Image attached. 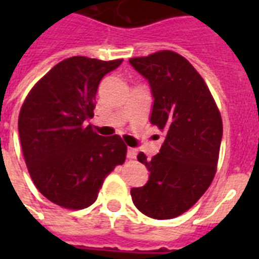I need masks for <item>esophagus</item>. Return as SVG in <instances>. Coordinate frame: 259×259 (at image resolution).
<instances>
[{
    "mask_svg": "<svg viewBox=\"0 0 259 259\" xmlns=\"http://www.w3.org/2000/svg\"><path fill=\"white\" fill-rule=\"evenodd\" d=\"M137 157V149H134V148H129L127 149V158H136Z\"/></svg>",
    "mask_w": 259,
    "mask_h": 259,
    "instance_id": "obj_1",
    "label": "esophagus"
}]
</instances>
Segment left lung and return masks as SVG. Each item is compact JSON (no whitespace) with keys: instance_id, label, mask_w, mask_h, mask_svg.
Instances as JSON below:
<instances>
[{"instance_id":"left-lung-1","label":"left lung","mask_w":259,"mask_h":259,"mask_svg":"<svg viewBox=\"0 0 259 259\" xmlns=\"http://www.w3.org/2000/svg\"><path fill=\"white\" fill-rule=\"evenodd\" d=\"M129 63L149 82L150 122L165 133L152 160L138 153L149 180L132 188V199L146 217L172 219L188 211L212 183L223 136L221 113L203 78L181 55L160 51Z\"/></svg>"}]
</instances>
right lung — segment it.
<instances>
[{"mask_svg":"<svg viewBox=\"0 0 259 259\" xmlns=\"http://www.w3.org/2000/svg\"><path fill=\"white\" fill-rule=\"evenodd\" d=\"M121 63L66 59L34 84L22 103L18 134L25 164L36 188L60 207L87 208L106 176L125 162L126 145L119 136L102 137L86 125L94 117L102 78Z\"/></svg>","mask_w":259,"mask_h":259,"instance_id":"obj_1","label":"right lung"}]
</instances>
